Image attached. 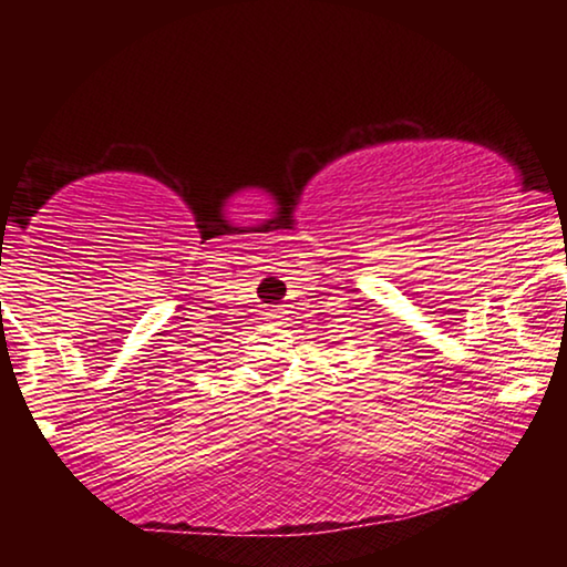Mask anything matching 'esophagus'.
Returning a JSON list of instances; mask_svg holds the SVG:
<instances>
[{"label":"esophagus","mask_w":567,"mask_h":567,"mask_svg":"<svg viewBox=\"0 0 567 567\" xmlns=\"http://www.w3.org/2000/svg\"><path fill=\"white\" fill-rule=\"evenodd\" d=\"M282 318H285V312L280 310V307H277V310L267 312V320H270V322H282Z\"/></svg>","instance_id":"esophagus-1"}]
</instances>
